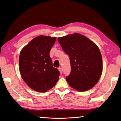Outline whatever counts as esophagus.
Wrapping results in <instances>:
<instances>
[{
    "label": "esophagus",
    "instance_id": "obj_1",
    "mask_svg": "<svg viewBox=\"0 0 121 121\" xmlns=\"http://www.w3.org/2000/svg\"><path fill=\"white\" fill-rule=\"evenodd\" d=\"M58 70H59V71H60V74H62L63 73V69H62V68H61V67H59L58 68Z\"/></svg>",
    "mask_w": 121,
    "mask_h": 121
}]
</instances>
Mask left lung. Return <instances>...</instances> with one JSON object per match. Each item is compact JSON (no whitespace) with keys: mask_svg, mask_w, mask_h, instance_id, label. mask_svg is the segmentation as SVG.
Returning <instances> with one entry per match:
<instances>
[{"mask_svg":"<svg viewBox=\"0 0 121 121\" xmlns=\"http://www.w3.org/2000/svg\"><path fill=\"white\" fill-rule=\"evenodd\" d=\"M57 40L69 57L71 72L66 79L70 87L79 92L94 87L103 69L99 47L85 36L78 33L58 38Z\"/></svg>","mask_w":121,"mask_h":121,"instance_id":"8db88e82","label":"left lung"}]
</instances>
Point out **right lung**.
Returning <instances> with one entry per match:
<instances>
[{
  "label": "right lung",
  "instance_id": "obj_1",
  "mask_svg": "<svg viewBox=\"0 0 121 121\" xmlns=\"http://www.w3.org/2000/svg\"><path fill=\"white\" fill-rule=\"evenodd\" d=\"M56 40L55 37L38 36L20 52V74L29 87L37 92H46L53 88L59 79L60 73L53 67L49 56Z\"/></svg>",
  "mask_w": 121,
  "mask_h": 121
}]
</instances>
